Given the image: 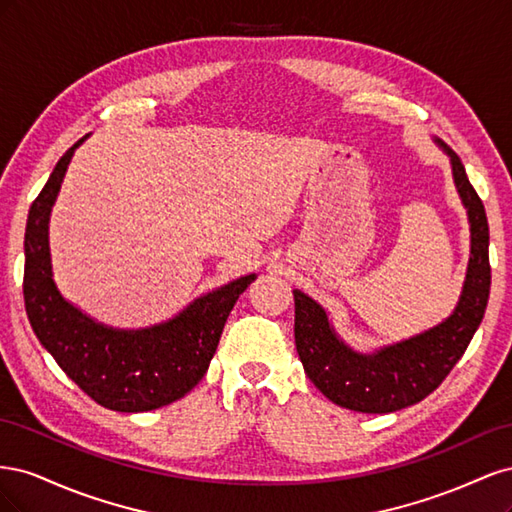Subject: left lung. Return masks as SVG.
I'll return each instance as SVG.
<instances>
[{
	"instance_id": "8db88e82",
	"label": "left lung",
	"mask_w": 512,
	"mask_h": 512,
	"mask_svg": "<svg viewBox=\"0 0 512 512\" xmlns=\"http://www.w3.org/2000/svg\"><path fill=\"white\" fill-rule=\"evenodd\" d=\"M440 145L451 156L453 177L472 230L466 284L451 318L397 346L382 348L376 354H359L339 342L316 301L294 290V344L305 374L322 395L342 408L384 414L418 404L451 374L485 316L491 288L485 205L472 188L457 153L444 143Z\"/></svg>"
}]
</instances>
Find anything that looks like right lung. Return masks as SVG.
<instances>
[{
	"mask_svg": "<svg viewBox=\"0 0 512 512\" xmlns=\"http://www.w3.org/2000/svg\"><path fill=\"white\" fill-rule=\"evenodd\" d=\"M81 143L59 158L27 215L25 312L40 344L96 404L117 412L156 410L190 393L207 374L230 309L256 275L213 290L177 318L143 331H115L81 314L59 294L49 254V213Z\"/></svg>",
	"mask_w": 512,
	"mask_h": 512,
	"instance_id": "1",
	"label": "right lung"
}]
</instances>
